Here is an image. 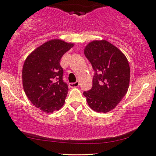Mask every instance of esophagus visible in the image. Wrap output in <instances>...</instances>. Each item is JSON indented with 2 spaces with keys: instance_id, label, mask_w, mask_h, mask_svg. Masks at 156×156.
<instances>
[{
  "instance_id": "34e87169",
  "label": "esophagus",
  "mask_w": 156,
  "mask_h": 156,
  "mask_svg": "<svg viewBox=\"0 0 156 156\" xmlns=\"http://www.w3.org/2000/svg\"><path fill=\"white\" fill-rule=\"evenodd\" d=\"M79 85V82L78 81H76L75 83H69V86L71 87H78Z\"/></svg>"
}]
</instances>
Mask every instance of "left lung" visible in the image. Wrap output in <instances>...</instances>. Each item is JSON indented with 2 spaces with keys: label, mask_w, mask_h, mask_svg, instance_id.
<instances>
[{
  "label": "left lung",
  "mask_w": 156,
  "mask_h": 156,
  "mask_svg": "<svg viewBox=\"0 0 156 156\" xmlns=\"http://www.w3.org/2000/svg\"><path fill=\"white\" fill-rule=\"evenodd\" d=\"M95 75L93 87L83 95L93 110L108 112L126 95L130 80V67L126 57L106 40L90 42L84 49Z\"/></svg>",
  "instance_id": "8db88e82"
}]
</instances>
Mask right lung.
<instances>
[{
  "label": "right lung",
  "mask_w": 156,
  "mask_h": 156,
  "mask_svg": "<svg viewBox=\"0 0 156 156\" xmlns=\"http://www.w3.org/2000/svg\"><path fill=\"white\" fill-rule=\"evenodd\" d=\"M73 43L51 39L27 57L23 68V85L32 104L44 112L51 113L64 105L69 87L63 80L61 57Z\"/></svg>",
  "instance_id": "add662e5"
}]
</instances>
